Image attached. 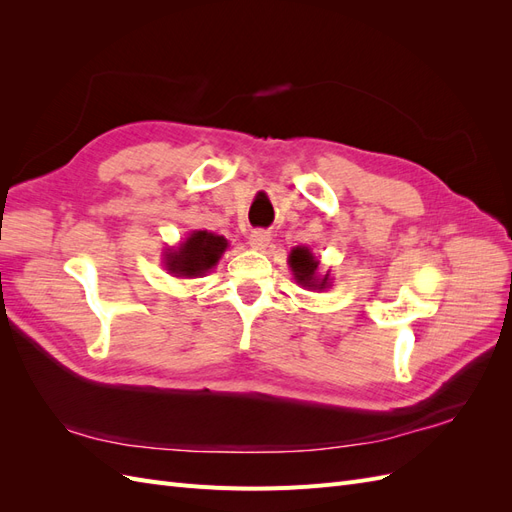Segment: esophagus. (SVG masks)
<instances>
[{
  "instance_id": "1",
  "label": "esophagus",
  "mask_w": 512,
  "mask_h": 512,
  "mask_svg": "<svg viewBox=\"0 0 512 512\" xmlns=\"http://www.w3.org/2000/svg\"><path fill=\"white\" fill-rule=\"evenodd\" d=\"M271 241V235L267 230H252L250 235V245L254 247V250H265V247L269 245Z\"/></svg>"
}]
</instances>
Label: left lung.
I'll return each mask as SVG.
<instances>
[{
    "instance_id": "8db88e82",
    "label": "left lung",
    "mask_w": 512,
    "mask_h": 512,
    "mask_svg": "<svg viewBox=\"0 0 512 512\" xmlns=\"http://www.w3.org/2000/svg\"><path fill=\"white\" fill-rule=\"evenodd\" d=\"M288 265L292 269L294 280L309 290H324L331 286L329 271L324 275L318 273L320 262L312 252H309V247H294L288 256Z\"/></svg>"
}]
</instances>
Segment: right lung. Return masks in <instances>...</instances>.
Wrapping results in <instances>:
<instances>
[{"instance_id":"obj_1","label":"right lung","mask_w":512,"mask_h":512,"mask_svg":"<svg viewBox=\"0 0 512 512\" xmlns=\"http://www.w3.org/2000/svg\"><path fill=\"white\" fill-rule=\"evenodd\" d=\"M226 247L228 241L224 237L207 230H194L177 250L164 254L166 271L175 277H200L218 265Z\"/></svg>"}]
</instances>
